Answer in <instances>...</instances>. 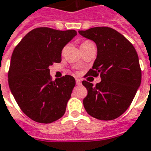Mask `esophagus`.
I'll use <instances>...</instances> for the list:
<instances>
[{"instance_id":"34e87169","label":"esophagus","mask_w":151,"mask_h":151,"mask_svg":"<svg viewBox=\"0 0 151 151\" xmlns=\"http://www.w3.org/2000/svg\"><path fill=\"white\" fill-rule=\"evenodd\" d=\"M76 84H77V85H81V84H82V81H81V79H79V78L76 79Z\"/></svg>"}]
</instances>
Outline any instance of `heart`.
Masks as SVG:
<instances>
[{"label":"heart","mask_w":151,"mask_h":151,"mask_svg":"<svg viewBox=\"0 0 151 151\" xmlns=\"http://www.w3.org/2000/svg\"><path fill=\"white\" fill-rule=\"evenodd\" d=\"M91 44H93V43L91 42V41H83L82 44H81V49L83 48V47H85V46H87L88 45H91ZM65 47H64L63 49H62V54L65 53Z\"/></svg>","instance_id":"1"}]
</instances>
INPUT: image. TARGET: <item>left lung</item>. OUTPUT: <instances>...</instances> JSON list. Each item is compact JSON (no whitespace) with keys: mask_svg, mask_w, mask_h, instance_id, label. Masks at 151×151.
I'll return each instance as SVG.
<instances>
[{"mask_svg":"<svg viewBox=\"0 0 151 151\" xmlns=\"http://www.w3.org/2000/svg\"><path fill=\"white\" fill-rule=\"evenodd\" d=\"M78 32L97 46L96 59L86 76L101 78L96 86L83 81L87 89L84 108L97 119H115L130 106L141 85L137 53L124 36L111 28L96 27Z\"/></svg>","mask_w":151,"mask_h":151,"instance_id":"left-lung-1","label":"left lung"}]
</instances>
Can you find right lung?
<instances>
[{
    "label": "right lung",
    "mask_w": 151,
    "mask_h": 151,
    "mask_svg": "<svg viewBox=\"0 0 151 151\" xmlns=\"http://www.w3.org/2000/svg\"><path fill=\"white\" fill-rule=\"evenodd\" d=\"M76 35L75 30L37 28L14 50L8 73L9 89L22 111L35 122L53 123L65 114L75 79L65 75L52 81L49 67L60 63L62 49Z\"/></svg>",
    "instance_id": "obj_1"
}]
</instances>
